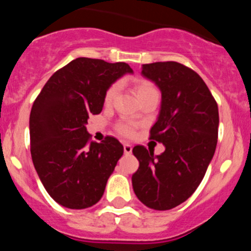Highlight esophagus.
I'll return each instance as SVG.
<instances>
[{"label": "esophagus", "mask_w": 251, "mask_h": 251, "mask_svg": "<svg viewBox=\"0 0 251 251\" xmlns=\"http://www.w3.org/2000/svg\"><path fill=\"white\" fill-rule=\"evenodd\" d=\"M123 150H124V153H126V154H130V153H132L133 148H132V146L128 145V143H124Z\"/></svg>", "instance_id": "34e87169"}]
</instances>
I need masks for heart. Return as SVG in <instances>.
I'll return each instance as SVG.
<instances>
[{
  "instance_id": "b5f03b06",
  "label": "heart",
  "mask_w": 251,
  "mask_h": 251,
  "mask_svg": "<svg viewBox=\"0 0 251 251\" xmlns=\"http://www.w3.org/2000/svg\"><path fill=\"white\" fill-rule=\"evenodd\" d=\"M134 88H136V93L138 98H141L143 95L156 90L154 85H153L151 81L146 80V79H142V77H137L136 80H134ZM117 92H118V85H117V84H112V85L106 89L105 94H104V104H105V105H109V104L112 103ZM115 129H117V132H118L121 136L128 137V138L134 136V133H136V128H134V126H133L132 123H129V122H119V123L115 126Z\"/></svg>"
}]
</instances>
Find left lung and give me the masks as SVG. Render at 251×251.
I'll return each instance as SVG.
<instances>
[{
    "label": "left lung",
    "mask_w": 251,
    "mask_h": 251,
    "mask_svg": "<svg viewBox=\"0 0 251 251\" xmlns=\"http://www.w3.org/2000/svg\"><path fill=\"white\" fill-rule=\"evenodd\" d=\"M142 74L162 92L150 139L166 150L154 156L143 146L133 148L139 167L132 185L143 205L163 211L185 202L202 181L216 150L219 109L202 77L183 64H145Z\"/></svg>",
    "instance_id": "obj_1"
}]
</instances>
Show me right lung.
<instances>
[{
    "mask_svg": "<svg viewBox=\"0 0 251 251\" xmlns=\"http://www.w3.org/2000/svg\"><path fill=\"white\" fill-rule=\"evenodd\" d=\"M132 69L126 63L77 57L51 75L30 113V151L44 187L68 208L90 207L101 199L123 146L106 136L92 141L85 124L103 109L110 84Z\"/></svg>",
    "mask_w": 251,
    "mask_h": 251,
    "instance_id": "add662e5",
    "label": "right lung"
}]
</instances>
